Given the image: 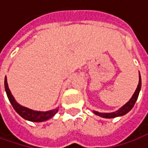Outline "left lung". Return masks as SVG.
<instances>
[{
    "instance_id": "8db88e82",
    "label": "left lung",
    "mask_w": 148,
    "mask_h": 148,
    "mask_svg": "<svg viewBox=\"0 0 148 148\" xmlns=\"http://www.w3.org/2000/svg\"><path fill=\"white\" fill-rule=\"evenodd\" d=\"M140 89H141V77H140V80H139V84H138L136 90L135 91L133 96L132 97V98L129 100V101L126 103L123 107H121V109L117 110V111L114 112H111V113H102V112H98L96 111H94L93 112L96 115H97V116H100L104 118H114L116 117V116L125 115L133 108L134 105H135V103H136L137 98H138V96H139Z\"/></svg>"
}]
</instances>
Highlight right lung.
Masks as SVG:
<instances>
[{"instance_id": "right-lung-1", "label": "right lung", "mask_w": 148, "mask_h": 148, "mask_svg": "<svg viewBox=\"0 0 148 148\" xmlns=\"http://www.w3.org/2000/svg\"><path fill=\"white\" fill-rule=\"evenodd\" d=\"M5 88L8 100H9V101L11 103L12 107H13V109L16 110V112L21 116V117H23L25 120L33 121V122H42V121H47V120H48L50 118H51L52 116H54L55 113L58 112V109H53V110H51V111L47 112L34 111V110L27 109L26 107H24V106H21V105H19L15 101L14 97H12L10 90L8 89L6 77H5Z\"/></svg>"}]
</instances>
